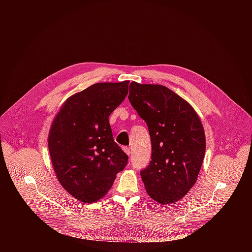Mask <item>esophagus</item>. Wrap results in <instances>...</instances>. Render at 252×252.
Segmentation results:
<instances>
[{"instance_id":"34e87169","label":"esophagus","mask_w":252,"mask_h":252,"mask_svg":"<svg viewBox=\"0 0 252 252\" xmlns=\"http://www.w3.org/2000/svg\"><path fill=\"white\" fill-rule=\"evenodd\" d=\"M124 152L127 155V156H130V154H131V151H130V149L128 148V147H124Z\"/></svg>"}]
</instances>
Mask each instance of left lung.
Returning <instances> with one entry per match:
<instances>
[{
  "label": "left lung",
  "mask_w": 252,
  "mask_h": 252,
  "mask_svg": "<svg viewBox=\"0 0 252 252\" xmlns=\"http://www.w3.org/2000/svg\"><path fill=\"white\" fill-rule=\"evenodd\" d=\"M128 99L148 125L152 160L140 170L149 195L163 204L183 198L196 182L205 134L192 106L160 85H129Z\"/></svg>",
  "instance_id": "left-lung-1"
}]
</instances>
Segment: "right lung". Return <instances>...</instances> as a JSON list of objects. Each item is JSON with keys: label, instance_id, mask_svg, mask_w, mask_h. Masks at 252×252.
I'll return each mask as SVG.
<instances>
[{"label": "right lung", "instance_id": "right-lung-1", "mask_svg": "<svg viewBox=\"0 0 252 252\" xmlns=\"http://www.w3.org/2000/svg\"><path fill=\"white\" fill-rule=\"evenodd\" d=\"M128 81L98 83L68 97L49 133V151L59 182L83 202L111 189L128 157L114 140L109 117L128 93Z\"/></svg>", "mask_w": 252, "mask_h": 252}]
</instances>
